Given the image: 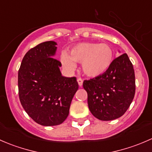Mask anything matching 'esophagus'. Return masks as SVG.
Wrapping results in <instances>:
<instances>
[{
    "mask_svg": "<svg viewBox=\"0 0 152 152\" xmlns=\"http://www.w3.org/2000/svg\"><path fill=\"white\" fill-rule=\"evenodd\" d=\"M77 82H78V84H79V85L80 86V87H82V85H83V80H82V79L79 78V79H77Z\"/></svg>",
    "mask_w": 152,
    "mask_h": 152,
    "instance_id": "esophagus-1",
    "label": "esophagus"
}]
</instances>
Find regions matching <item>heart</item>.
Returning a JSON list of instances; mask_svg holds the SVG:
<instances>
[{
    "instance_id": "1",
    "label": "heart",
    "mask_w": 152,
    "mask_h": 152,
    "mask_svg": "<svg viewBox=\"0 0 152 152\" xmlns=\"http://www.w3.org/2000/svg\"><path fill=\"white\" fill-rule=\"evenodd\" d=\"M114 60V51L107 44L82 42L71 48L69 56L63 53L61 61L65 68L74 70V62H82L84 73L90 77H97L110 69Z\"/></svg>"
}]
</instances>
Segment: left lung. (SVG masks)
Segmentation results:
<instances>
[{
	"mask_svg": "<svg viewBox=\"0 0 152 152\" xmlns=\"http://www.w3.org/2000/svg\"><path fill=\"white\" fill-rule=\"evenodd\" d=\"M83 87L89 110L96 118L112 121L123 115L135 93L134 67L128 55L115 58L104 74L84 81Z\"/></svg>",
	"mask_w": 152,
	"mask_h": 152,
	"instance_id": "obj_1",
	"label": "left lung"
}]
</instances>
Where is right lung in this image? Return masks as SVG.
Listing matches in <instances>:
<instances>
[{
    "label": "right lung",
    "mask_w": 152,
    "mask_h": 152,
    "mask_svg": "<svg viewBox=\"0 0 152 152\" xmlns=\"http://www.w3.org/2000/svg\"><path fill=\"white\" fill-rule=\"evenodd\" d=\"M56 45L53 41H47L31 48L18 71L21 104L36 123L46 126L63 123L79 88L76 77L62 76V64L53 57Z\"/></svg>",
    "instance_id": "1"
}]
</instances>
